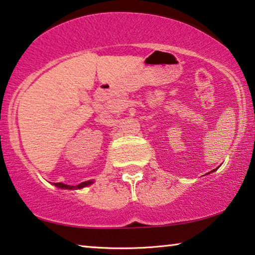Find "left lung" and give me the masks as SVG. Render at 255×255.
Instances as JSON below:
<instances>
[{"label":"left lung","instance_id":"left-lung-1","mask_svg":"<svg viewBox=\"0 0 255 255\" xmlns=\"http://www.w3.org/2000/svg\"><path fill=\"white\" fill-rule=\"evenodd\" d=\"M214 170H216V169H214Z\"/></svg>","mask_w":255,"mask_h":255}]
</instances>
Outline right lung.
<instances>
[{
    "label": "right lung",
    "instance_id": "obj_1",
    "mask_svg": "<svg viewBox=\"0 0 255 255\" xmlns=\"http://www.w3.org/2000/svg\"><path fill=\"white\" fill-rule=\"evenodd\" d=\"M93 183V181H87V182H82V183H80L78 185H68V184H64V183H54L57 188H60V189H68V190H72V189H82L85 187H88Z\"/></svg>",
    "mask_w": 255,
    "mask_h": 255
}]
</instances>
